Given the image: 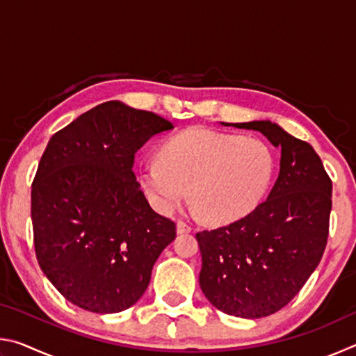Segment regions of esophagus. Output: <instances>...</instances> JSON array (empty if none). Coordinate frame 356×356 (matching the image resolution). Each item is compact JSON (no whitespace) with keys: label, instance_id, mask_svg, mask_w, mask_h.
<instances>
[{"label":"esophagus","instance_id":"esophagus-1","mask_svg":"<svg viewBox=\"0 0 356 356\" xmlns=\"http://www.w3.org/2000/svg\"><path fill=\"white\" fill-rule=\"evenodd\" d=\"M191 229L193 227L188 225V222H185L182 220L177 221V232L179 234H188V232H191Z\"/></svg>","mask_w":356,"mask_h":356}]
</instances>
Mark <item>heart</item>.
<instances>
[{
  "label": "heart",
  "instance_id": "b5f03b06",
  "mask_svg": "<svg viewBox=\"0 0 356 356\" xmlns=\"http://www.w3.org/2000/svg\"><path fill=\"white\" fill-rule=\"evenodd\" d=\"M275 172L270 147L257 138L209 129H190L171 138L161 156L141 166V182L161 213L188 195L209 222H231L254 210L267 195Z\"/></svg>",
  "mask_w": 356,
  "mask_h": 356
}]
</instances>
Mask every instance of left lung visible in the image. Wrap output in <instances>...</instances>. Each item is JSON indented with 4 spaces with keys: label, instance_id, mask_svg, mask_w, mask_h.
<instances>
[{
    "label": "left lung",
    "instance_id": "8db88e82",
    "mask_svg": "<svg viewBox=\"0 0 356 356\" xmlns=\"http://www.w3.org/2000/svg\"><path fill=\"white\" fill-rule=\"evenodd\" d=\"M261 131L281 149L280 176L267 200L243 218L196 234L200 286L216 309L261 318L305 286L327 246L331 179L311 144L270 120L226 124Z\"/></svg>",
    "mask_w": 356,
    "mask_h": 356
}]
</instances>
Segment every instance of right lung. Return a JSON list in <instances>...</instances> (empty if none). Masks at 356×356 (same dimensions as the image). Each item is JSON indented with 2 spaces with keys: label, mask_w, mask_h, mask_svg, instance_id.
I'll use <instances>...</instances> for the list:
<instances>
[{
  "label": "right lung",
  "mask_w": 356,
  "mask_h": 356,
  "mask_svg": "<svg viewBox=\"0 0 356 356\" xmlns=\"http://www.w3.org/2000/svg\"><path fill=\"white\" fill-rule=\"evenodd\" d=\"M174 125L111 100L48 141L31 190L42 272L80 308L113 314L146 292L176 222L154 212L136 182L135 154Z\"/></svg>",
  "instance_id": "1"
}]
</instances>
